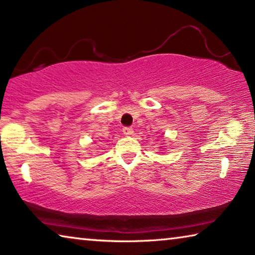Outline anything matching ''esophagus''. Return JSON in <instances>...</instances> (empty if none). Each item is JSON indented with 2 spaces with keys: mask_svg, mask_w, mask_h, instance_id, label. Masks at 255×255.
Masks as SVG:
<instances>
[{
  "mask_svg": "<svg viewBox=\"0 0 255 255\" xmlns=\"http://www.w3.org/2000/svg\"><path fill=\"white\" fill-rule=\"evenodd\" d=\"M123 131H124L125 135H127V136L132 135V132H133L131 127H124V128H123Z\"/></svg>",
  "mask_w": 255,
  "mask_h": 255,
  "instance_id": "obj_1",
  "label": "esophagus"
}]
</instances>
